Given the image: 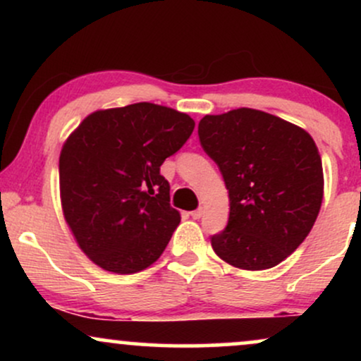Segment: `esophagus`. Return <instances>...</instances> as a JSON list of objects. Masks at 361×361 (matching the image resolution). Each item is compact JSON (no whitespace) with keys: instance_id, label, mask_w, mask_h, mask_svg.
Segmentation results:
<instances>
[{"instance_id":"34e87169","label":"esophagus","mask_w":361,"mask_h":361,"mask_svg":"<svg viewBox=\"0 0 361 361\" xmlns=\"http://www.w3.org/2000/svg\"><path fill=\"white\" fill-rule=\"evenodd\" d=\"M190 215H192L193 219H200L202 215H204V209H197V210H193V212H190Z\"/></svg>"}]
</instances>
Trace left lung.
<instances>
[{
	"label": "left lung",
	"mask_w": 361,
	"mask_h": 361,
	"mask_svg": "<svg viewBox=\"0 0 361 361\" xmlns=\"http://www.w3.org/2000/svg\"><path fill=\"white\" fill-rule=\"evenodd\" d=\"M198 137L229 190V221L210 238L215 255L243 270L276 267L307 238L321 209L324 176L314 139L252 109L205 115Z\"/></svg>",
	"instance_id": "left-lung-1"
}]
</instances>
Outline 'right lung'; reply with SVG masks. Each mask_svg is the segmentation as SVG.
<instances>
[{"label": "right lung", "mask_w": 361, "mask_h": 361, "mask_svg": "<svg viewBox=\"0 0 361 361\" xmlns=\"http://www.w3.org/2000/svg\"><path fill=\"white\" fill-rule=\"evenodd\" d=\"M192 117L154 103L98 110L59 157L64 219L88 258L128 275L151 267L180 224L161 164L183 147Z\"/></svg>", "instance_id": "add662e5"}]
</instances>
